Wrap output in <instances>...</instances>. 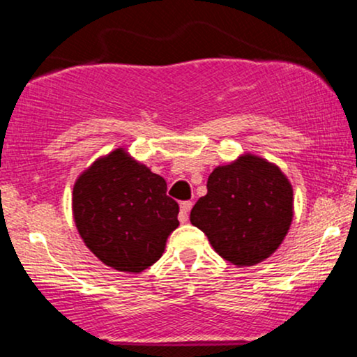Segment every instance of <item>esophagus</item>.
<instances>
[{
    "instance_id": "34e87169",
    "label": "esophagus",
    "mask_w": 357,
    "mask_h": 357,
    "mask_svg": "<svg viewBox=\"0 0 357 357\" xmlns=\"http://www.w3.org/2000/svg\"><path fill=\"white\" fill-rule=\"evenodd\" d=\"M191 208H192L191 202H183L181 203V211H179V221H181V223H186V221L190 220Z\"/></svg>"
}]
</instances>
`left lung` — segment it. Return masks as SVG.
Instances as JSON below:
<instances>
[{
    "mask_svg": "<svg viewBox=\"0 0 357 357\" xmlns=\"http://www.w3.org/2000/svg\"><path fill=\"white\" fill-rule=\"evenodd\" d=\"M206 188L190 220L220 257L252 267L280 247L294 218L292 184L280 167L247 153L215 167Z\"/></svg>",
    "mask_w": 357,
    "mask_h": 357,
    "instance_id": "1",
    "label": "left lung"
}]
</instances>
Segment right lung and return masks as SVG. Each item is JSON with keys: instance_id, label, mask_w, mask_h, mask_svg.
<instances>
[{"instance_id": "obj_1", "label": "right lung", "mask_w": 357, "mask_h": 357, "mask_svg": "<svg viewBox=\"0 0 357 357\" xmlns=\"http://www.w3.org/2000/svg\"><path fill=\"white\" fill-rule=\"evenodd\" d=\"M166 190L165 178L124 147L102 155L73 184V220L84 243L119 272L151 267L179 225V206Z\"/></svg>"}]
</instances>
